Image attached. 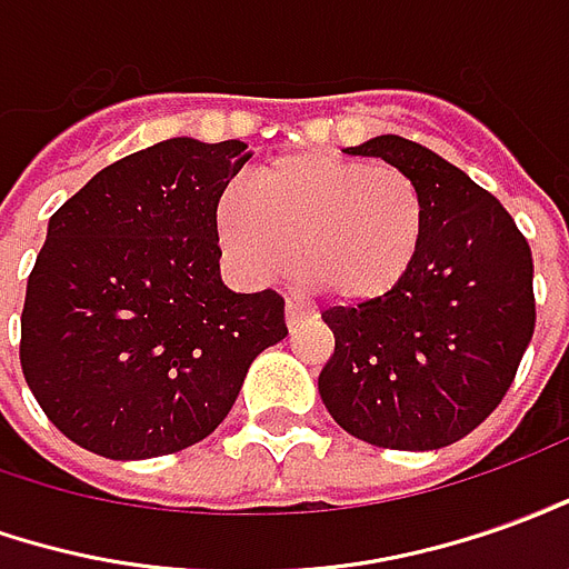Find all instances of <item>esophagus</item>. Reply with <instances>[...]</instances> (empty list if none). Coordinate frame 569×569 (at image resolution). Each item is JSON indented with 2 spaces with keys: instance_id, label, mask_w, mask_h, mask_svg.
<instances>
[{
  "instance_id": "obj_1",
  "label": "esophagus",
  "mask_w": 569,
  "mask_h": 569,
  "mask_svg": "<svg viewBox=\"0 0 569 569\" xmlns=\"http://www.w3.org/2000/svg\"><path fill=\"white\" fill-rule=\"evenodd\" d=\"M300 319H303V307L297 300H284V322L297 325Z\"/></svg>"
}]
</instances>
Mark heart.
I'll list each match as a JSON object with an SVG mask.
<instances>
[{
	"label": "heart",
	"mask_w": 569,
	"mask_h": 569,
	"mask_svg": "<svg viewBox=\"0 0 569 569\" xmlns=\"http://www.w3.org/2000/svg\"><path fill=\"white\" fill-rule=\"evenodd\" d=\"M247 194L222 191L219 244L253 284L297 269L340 307L381 303L425 241V198L397 167L297 151L262 163Z\"/></svg>",
	"instance_id": "obj_1"
}]
</instances>
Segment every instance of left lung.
Here are the masks:
<instances>
[{"mask_svg": "<svg viewBox=\"0 0 569 569\" xmlns=\"http://www.w3.org/2000/svg\"><path fill=\"white\" fill-rule=\"evenodd\" d=\"M347 154L409 176L425 198V241L387 300L325 309L335 352L319 393L356 440L442 449L487 421L530 347V244L487 188L425 144L378 136Z\"/></svg>", "mask_w": 569, "mask_h": 569, "instance_id": "1", "label": "left lung"}]
</instances>
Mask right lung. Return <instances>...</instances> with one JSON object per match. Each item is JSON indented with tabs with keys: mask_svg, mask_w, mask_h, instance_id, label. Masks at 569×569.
<instances>
[{
	"mask_svg": "<svg viewBox=\"0 0 569 569\" xmlns=\"http://www.w3.org/2000/svg\"><path fill=\"white\" fill-rule=\"evenodd\" d=\"M247 160L238 139H167L96 172L49 219L21 368L82 449L132 461L201 442L288 335L276 291L234 293L219 276L217 203Z\"/></svg>",
	"mask_w": 569,
	"mask_h": 569,
	"instance_id": "right-lung-1",
	"label": "right lung"
}]
</instances>
